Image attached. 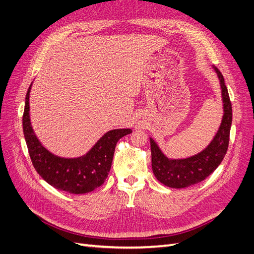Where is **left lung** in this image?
<instances>
[{
  "label": "left lung",
  "instance_id": "1",
  "mask_svg": "<svg viewBox=\"0 0 254 254\" xmlns=\"http://www.w3.org/2000/svg\"><path fill=\"white\" fill-rule=\"evenodd\" d=\"M214 68L220 80L225 113L218 132L211 144L194 157L183 160H170L161 152L155 141L150 140L152 172L156 178L168 188H189L203 181L216 170L227 153L232 124V105L224 76L217 67Z\"/></svg>",
  "mask_w": 254,
  "mask_h": 254
}]
</instances>
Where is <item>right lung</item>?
Listing matches in <instances>:
<instances>
[{"instance_id":"1","label":"right lung","mask_w":254,"mask_h":254,"mask_svg":"<svg viewBox=\"0 0 254 254\" xmlns=\"http://www.w3.org/2000/svg\"><path fill=\"white\" fill-rule=\"evenodd\" d=\"M25 97L23 132L30 160L37 173L52 187L70 194L89 193L101 187L110 172L115 146L121 137L131 133V129L108 131L81 158L64 159L52 155L36 137L29 120V92Z\"/></svg>"}]
</instances>
